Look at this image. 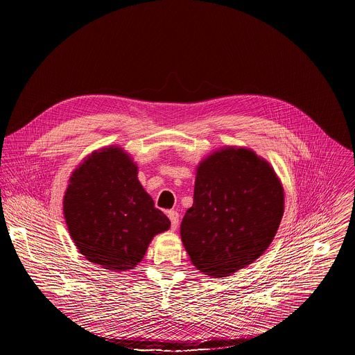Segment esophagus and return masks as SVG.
Returning a JSON list of instances; mask_svg holds the SVG:
<instances>
[{"label":"esophagus","mask_w":355,"mask_h":355,"mask_svg":"<svg viewBox=\"0 0 355 355\" xmlns=\"http://www.w3.org/2000/svg\"><path fill=\"white\" fill-rule=\"evenodd\" d=\"M168 217L171 220V227L172 230H176L178 225H179V213L175 211V210H169L168 211Z\"/></svg>","instance_id":"obj_1"}]
</instances>
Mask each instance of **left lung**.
I'll list each match as a JSON object with an SVG mask.
<instances>
[{"label": "left lung", "mask_w": 355, "mask_h": 355, "mask_svg": "<svg viewBox=\"0 0 355 355\" xmlns=\"http://www.w3.org/2000/svg\"><path fill=\"white\" fill-rule=\"evenodd\" d=\"M283 213L284 190L272 165L252 149L224 146L197 166L182 242L198 270L225 277L265 253Z\"/></svg>", "instance_id": "1"}]
</instances>
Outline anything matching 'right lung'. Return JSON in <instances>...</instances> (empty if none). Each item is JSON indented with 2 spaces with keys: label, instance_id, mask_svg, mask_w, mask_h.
Returning a JSON list of instances; mask_svg holds the SVG:
<instances>
[{
  "label": "right lung",
  "instance_id": "1",
  "mask_svg": "<svg viewBox=\"0 0 355 355\" xmlns=\"http://www.w3.org/2000/svg\"><path fill=\"white\" fill-rule=\"evenodd\" d=\"M68 232L92 263L112 272L134 269L153 238L171 227L138 180V165L119 146L83 158L62 198Z\"/></svg>",
  "mask_w": 355,
  "mask_h": 355
}]
</instances>
